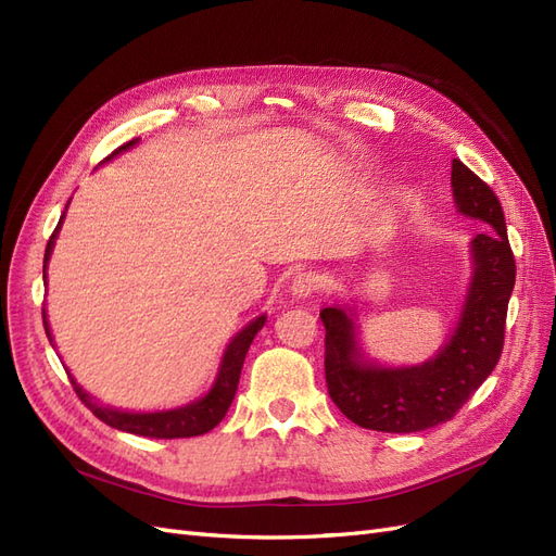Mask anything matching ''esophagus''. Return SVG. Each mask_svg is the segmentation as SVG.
Here are the masks:
<instances>
[{
	"mask_svg": "<svg viewBox=\"0 0 556 556\" xmlns=\"http://www.w3.org/2000/svg\"><path fill=\"white\" fill-rule=\"evenodd\" d=\"M323 285H325L323 276L315 274V271H304V274L294 276L290 290H292V294L296 299H308V296H313V294H317L319 290H323Z\"/></svg>",
	"mask_w": 556,
	"mask_h": 556,
	"instance_id": "34e87169",
	"label": "esophagus"
}]
</instances>
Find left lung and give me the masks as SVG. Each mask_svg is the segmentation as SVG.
Segmentation results:
<instances>
[{"mask_svg":"<svg viewBox=\"0 0 556 556\" xmlns=\"http://www.w3.org/2000/svg\"><path fill=\"white\" fill-rule=\"evenodd\" d=\"M452 194L459 213L482 220L490 229L470 241L473 276L457 329L439 355L410 368L368 364L357 345L352 313L341 306L319 311L327 331L329 396L348 419L364 429L413 433L443 425L498 364L517 274L506 217L490 185L459 160H452Z\"/></svg>","mask_w":556,"mask_h":556,"instance_id":"left-lung-1","label":"left lung"}]
</instances>
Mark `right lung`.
Returning <instances> with one entry per match:
<instances>
[{
    "label": "right lung",
    "mask_w": 556,
    "mask_h": 556,
    "mask_svg": "<svg viewBox=\"0 0 556 556\" xmlns=\"http://www.w3.org/2000/svg\"><path fill=\"white\" fill-rule=\"evenodd\" d=\"M134 143H137V141H129L117 150H113L111 157L117 155V153H123V150L131 148ZM60 225H62V220H60ZM60 225L55 227L53 237L48 239L46 255H43V271H46V264L50 260V252H53V243H55ZM264 323H266V315H260V317L252 319L248 327H243L237 336H233L231 343L225 350L220 371H217V378L211 387V392L206 396H201L194 403H188V406H182V408L160 410V413L115 410V408L102 406V403H97L86 390H83V387L76 384L72 374H70V378H72V384H74L78 399L86 403V406L92 410V415L102 419L104 425H109L117 431L148 435V439H190V435H201V433H206V431H211L213 427L223 422V417L227 415L231 401H233V394H237L248 348H250L252 339H255V333L264 327ZM43 329H46L50 345H53V339H50V329H48V323H46V311H43Z\"/></svg>",
    "instance_id": "1"
}]
</instances>
